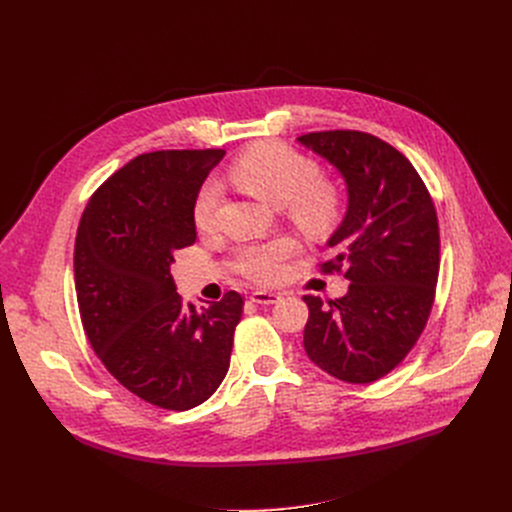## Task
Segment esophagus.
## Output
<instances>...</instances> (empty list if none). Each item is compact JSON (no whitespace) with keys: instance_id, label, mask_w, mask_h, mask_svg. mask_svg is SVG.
<instances>
[{"instance_id":"esophagus-1","label":"esophagus","mask_w":512,"mask_h":512,"mask_svg":"<svg viewBox=\"0 0 512 512\" xmlns=\"http://www.w3.org/2000/svg\"><path fill=\"white\" fill-rule=\"evenodd\" d=\"M282 297H280V292H272V290H255L253 294H251V301L253 303H259V305H274V303H278Z\"/></svg>"}]
</instances>
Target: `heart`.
<instances>
[{"label": "heart", "instance_id": "obj_1", "mask_svg": "<svg viewBox=\"0 0 512 512\" xmlns=\"http://www.w3.org/2000/svg\"><path fill=\"white\" fill-rule=\"evenodd\" d=\"M230 178L261 201L282 205L288 218L313 236L328 234L342 218L340 188L319 176L315 161L280 141H263L240 153L230 166ZM220 203V184L207 180L193 203V222L209 230ZM299 242L292 236L253 240L238 247L234 270L253 282L274 284L284 274V263L297 255Z\"/></svg>", "mask_w": 512, "mask_h": 512}]
</instances>
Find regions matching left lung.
<instances>
[{
  "label": "left lung",
  "instance_id": "1",
  "mask_svg": "<svg viewBox=\"0 0 512 512\" xmlns=\"http://www.w3.org/2000/svg\"><path fill=\"white\" fill-rule=\"evenodd\" d=\"M299 141L334 164L348 186L346 218L330 238L348 292L324 303L305 294L309 359L348 384L396 369L423 334L436 299L440 228L432 195L411 161L361 130H321Z\"/></svg>",
  "mask_w": 512,
  "mask_h": 512
}]
</instances>
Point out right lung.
Returning a JSON list of instances; mask_svg holds the SVG:
<instances>
[{
  "label": "right lung",
  "mask_w": 512,
  "mask_h": 512,
  "mask_svg": "<svg viewBox=\"0 0 512 512\" xmlns=\"http://www.w3.org/2000/svg\"><path fill=\"white\" fill-rule=\"evenodd\" d=\"M222 149L134 157L91 195L74 245L76 301L93 351L149 405L188 411L220 388L245 299L197 309L170 265L197 240L193 203Z\"/></svg>",
  "instance_id": "right-lung-1"
}]
</instances>
